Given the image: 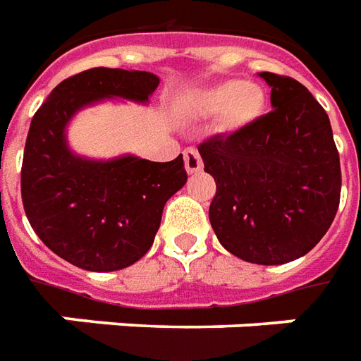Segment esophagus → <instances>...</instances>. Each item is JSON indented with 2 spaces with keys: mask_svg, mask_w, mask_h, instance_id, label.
I'll return each instance as SVG.
<instances>
[{
  "mask_svg": "<svg viewBox=\"0 0 361 361\" xmlns=\"http://www.w3.org/2000/svg\"><path fill=\"white\" fill-rule=\"evenodd\" d=\"M183 160H185L188 173H197L199 170H203V160H201V154L195 146H189L183 150Z\"/></svg>",
  "mask_w": 361,
  "mask_h": 361,
  "instance_id": "obj_1",
  "label": "esophagus"
}]
</instances>
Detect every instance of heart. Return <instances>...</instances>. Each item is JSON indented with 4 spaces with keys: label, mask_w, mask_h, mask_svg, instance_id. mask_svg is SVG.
I'll use <instances>...</instances> for the list:
<instances>
[{
    "label": "heart",
    "mask_w": 361,
    "mask_h": 361,
    "mask_svg": "<svg viewBox=\"0 0 361 361\" xmlns=\"http://www.w3.org/2000/svg\"><path fill=\"white\" fill-rule=\"evenodd\" d=\"M264 92L254 84H240V82H223L199 97V109L203 113H216L221 111V121L224 127L238 128L248 125L264 111Z\"/></svg>",
    "instance_id": "obj_1"
}]
</instances>
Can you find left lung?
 Wrapping results in <instances>:
<instances>
[{"label": "left lung", "instance_id": "obj_1", "mask_svg": "<svg viewBox=\"0 0 361 361\" xmlns=\"http://www.w3.org/2000/svg\"><path fill=\"white\" fill-rule=\"evenodd\" d=\"M274 109L197 146L216 193L209 221L240 259L287 264L312 250L336 216L340 156L326 111L289 75L262 72Z\"/></svg>", "mask_w": 361, "mask_h": 361}]
</instances>
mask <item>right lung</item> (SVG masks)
<instances>
[{"label":"right lung","instance_id":"1","mask_svg":"<svg viewBox=\"0 0 361 361\" xmlns=\"http://www.w3.org/2000/svg\"><path fill=\"white\" fill-rule=\"evenodd\" d=\"M158 84L150 72L92 68L60 82L32 117L23 154V207L40 240L78 268L115 271L142 258L166 201L183 188L188 172L181 154L172 162L85 160L70 152L64 128L90 103H145Z\"/></svg>","mask_w":361,"mask_h":361}]
</instances>
